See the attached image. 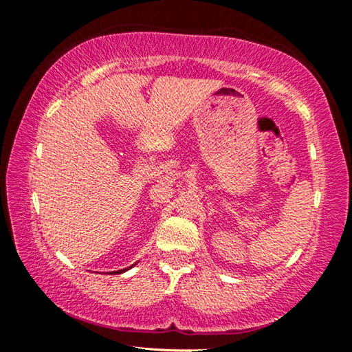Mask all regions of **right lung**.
<instances>
[{
	"mask_svg": "<svg viewBox=\"0 0 352 352\" xmlns=\"http://www.w3.org/2000/svg\"><path fill=\"white\" fill-rule=\"evenodd\" d=\"M135 265V264H133ZM133 265H130V267H127V269H122V270H118V272H110V273H116V275H118V273H124V272H127V270H130V269H132V267Z\"/></svg>",
	"mask_w": 352,
	"mask_h": 352,
	"instance_id": "obj_1",
	"label": "right lung"
}]
</instances>
